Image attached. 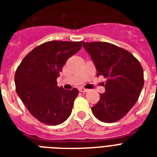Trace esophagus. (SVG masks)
<instances>
[{
    "instance_id": "34e87169",
    "label": "esophagus",
    "mask_w": 157,
    "mask_h": 157,
    "mask_svg": "<svg viewBox=\"0 0 157 157\" xmlns=\"http://www.w3.org/2000/svg\"><path fill=\"white\" fill-rule=\"evenodd\" d=\"M78 91L81 92H87L88 90L86 89V88H84V87H78Z\"/></svg>"
}]
</instances>
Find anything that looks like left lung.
I'll return each instance as SVG.
<instances>
[{"instance_id":"1","label":"left lung","mask_w":157,"mask_h":157,"mask_svg":"<svg viewBox=\"0 0 157 157\" xmlns=\"http://www.w3.org/2000/svg\"><path fill=\"white\" fill-rule=\"evenodd\" d=\"M90 55L98 76L107 78L105 92L92 111L97 119L105 123L118 121L132 109L144 85L143 70L130 52L111 43L83 42Z\"/></svg>"}]
</instances>
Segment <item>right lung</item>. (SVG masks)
Wrapping results in <instances>:
<instances>
[{
	"mask_svg": "<svg viewBox=\"0 0 157 157\" xmlns=\"http://www.w3.org/2000/svg\"><path fill=\"white\" fill-rule=\"evenodd\" d=\"M82 47V42L51 41L35 47L17 68L16 92L24 104L40 122L57 125L72 112L78 90L57 86L56 78L70 56Z\"/></svg>",
	"mask_w": 157,
	"mask_h": 157,
	"instance_id": "obj_1",
	"label": "right lung"
}]
</instances>
